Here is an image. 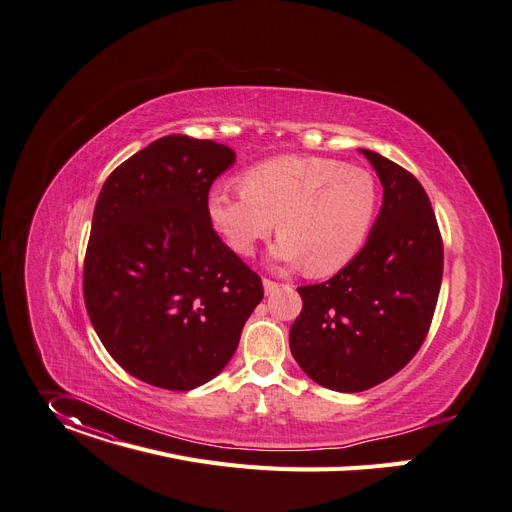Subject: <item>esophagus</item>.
I'll list each match as a JSON object with an SVG mask.
<instances>
[{"mask_svg": "<svg viewBox=\"0 0 512 512\" xmlns=\"http://www.w3.org/2000/svg\"><path fill=\"white\" fill-rule=\"evenodd\" d=\"M263 288H265V294H267V296H271L273 292L280 290V284L273 282V280H263Z\"/></svg>", "mask_w": 512, "mask_h": 512, "instance_id": "esophagus-1", "label": "esophagus"}]
</instances>
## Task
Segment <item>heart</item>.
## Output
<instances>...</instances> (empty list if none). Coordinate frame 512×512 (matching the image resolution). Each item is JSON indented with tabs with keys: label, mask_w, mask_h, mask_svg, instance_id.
Segmentation results:
<instances>
[{
	"label": "heart",
	"mask_w": 512,
	"mask_h": 512,
	"mask_svg": "<svg viewBox=\"0 0 512 512\" xmlns=\"http://www.w3.org/2000/svg\"><path fill=\"white\" fill-rule=\"evenodd\" d=\"M378 210V185L369 171L335 159L282 155L241 175V190L216 185L206 212L218 235L239 255H253L275 228L273 259L312 275L345 267L365 243Z\"/></svg>",
	"instance_id": "b5f03b06"
}]
</instances>
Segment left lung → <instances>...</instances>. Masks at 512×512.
Segmentation results:
<instances>
[{
    "label": "left lung",
    "mask_w": 512,
    "mask_h": 512,
    "mask_svg": "<svg viewBox=\"0 0 512 512\" xmlns=\"http://www.w3.org/2000/svg\"><path fill=\"white\" fill-rule=\"evenodd\" d=\"M359 151L382 181L380 216L337 275L298 288L302 312L290 329L298 365L337 392L374 388L416 355L443 277V241L425 188L394 161Z\"/></svg>",
    "instance_id": "1"
}]
</instances>
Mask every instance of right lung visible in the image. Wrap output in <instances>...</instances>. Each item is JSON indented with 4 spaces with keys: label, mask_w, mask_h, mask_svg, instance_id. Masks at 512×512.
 Instances as JSON below:
<instances>
[{
    "label": "right lung",
    "mask_w": 512,
    "mask_h": 512,
    "mask_svg": "<svg viewBox=\"0 0 512 512\" xmlns=\"http://www.w3.org/2000/svg\"><path fill=\"white\" fill-rule=\"evenodd\" d=\"M235 159L214 141L163 136L118 165L98 196L85 308L114 361L151 386L185 392L216 378L263 300L261 277L206 212Z\"/></svg>",
    "instance_id": "add662e5"
}]
</instances>
